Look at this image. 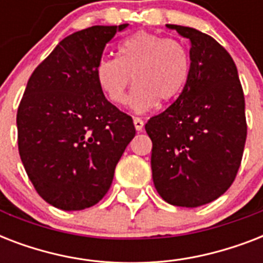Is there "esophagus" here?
I'll list each match as a JSON object with an SVG mask.
<instances>
[{
    "mask_svg": "<svg viewBox=\"0 0 263 263\" xmlns=\"http://www.w3.org/2000/svg\"><path fill=\"white\" fill-rule=\"evenodd\" d=\"M134 125H135V129L138 132H142L143 131V120L139 119V117H134Z\"/></svg>",
    "mask_w": 263,
    "mask_h": 263,
    "instance_id": "1",
    "label": "esophagus"
}]
</instances>
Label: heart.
Masks as SVG:
<instances>
[{"label": "heart", "mask_w": 263, "mask_h": 263, "mask_svg": "<svg viewBox=\"0 0 263 263\" xmlns=\"http://www.w3.org/2000/svg\"><path fill=\"white\" fill-rule=\"evenodd\" d=\"M190 75V55L183 43L139 31L119 47V57H103L95 68L99 88L115 105L125 102L132 83L129 107L144 113L158 102H169L181 92Z\"/></svg>", "instance_id": "obj_1"}]
</instances>
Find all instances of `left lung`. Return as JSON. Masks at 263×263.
<instances>
[{
  "label": "left lung",
  "instance_id": "left-lung-1",
  "mask_svg": "<svg viewBox=\"0 0 263 263\" xmlns=\"http://www.w3.org/2000/svg\"><path fill=\"white\" fill-rule=\"evenodd\" d=\"M191 42L190 75L165 111L146 124L153 142V181L173 206L198 208L224 194L245 150V95L229 53L191 27L166 24Z\"/></svg>",
  "mask_w": 263,
  "mask_h": 263
}]
</instances>
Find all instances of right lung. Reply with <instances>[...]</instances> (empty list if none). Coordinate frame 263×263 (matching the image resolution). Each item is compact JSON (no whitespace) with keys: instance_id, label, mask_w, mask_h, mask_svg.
I'll list each match as a JSON object with an SVG mask.
<instances>
[{"instance_id":"obj_1","label":"right lung","mask_w":263,"mask_h":263,"mask_svg":"<svg viewBox=\"0 0 263 263\" xmlns=\"http://www.w3.org/2000/svg\"><path fill=\"white\" fill-rule=\"evenodd\" d=\"M128 24L68 35L32 72L17 109V143L36 192L61 210L102 199L135 136L134 121L99 88L95 68L107 42Z\"/></svg>"}]
</instances>
